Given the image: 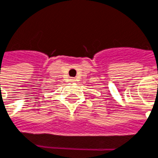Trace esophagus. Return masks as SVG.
<instances>
[{
  "label": "esophagus",
  "mask_w": 158,
  "mask_h": 158,
  "mask_svg": "<svg viewBox=\"0 0 158 158\" xmlns=\"http://www.w3.org/2000/svg\"><path fill=\"white\" fill-rule=\"evenodd\" d=\"M70 80H71V81H72V82H75V81H76V79H75V78H71Z\"/></svg>",
  "instance_id": "obj_1"
}]
</instances>
